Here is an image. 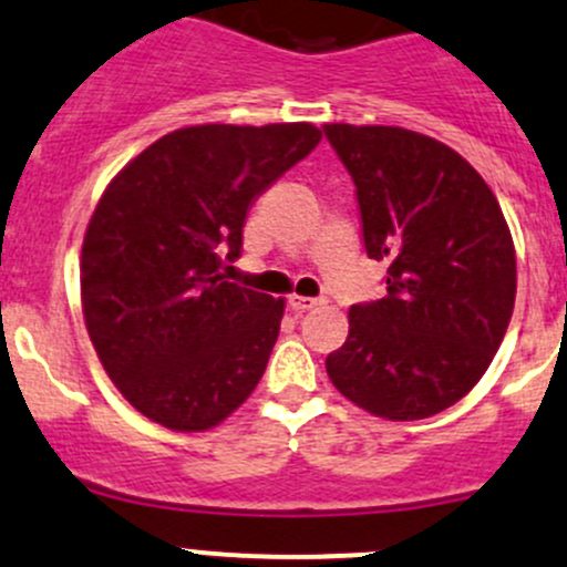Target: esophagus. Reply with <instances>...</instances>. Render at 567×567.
<instances>
[{"mask_svg": "<svg viewBox=\"0 0 567 567\" xmlns=\"http://www.w3.org/2000/svg\"><path fill=\"white\" fill-rule=\"evenodd\" d=\"M319 300H313V297H300V295H291L289 297V308L295 313H306L311 311V308H317Z\"/></svg>", "mask_w": 567, "mask_h": 567, "instance_id": "34e87169", "label": "esophagus"}]
</instances>
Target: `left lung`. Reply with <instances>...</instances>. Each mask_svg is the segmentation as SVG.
Here are the masks:
<instances>
[{"label": "left lung", "instance_id": "8db88e82", "mask_svg": "<svg viewBox=\"0 0 567 567\" xmlns=\"http://www.w3.org/2000/svg\"><path fill=\"white\" fill-rule=\"evenodd\" d=\"M358 185L363 240L388 295L349 308L327 377L360 410L423 420L492 365L516 302V248L497 196L456 150L395 125L327 122Z\"/></svg>", "mask_w": 567, "mask_h": 567}]
</instances>
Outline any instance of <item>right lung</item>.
Listing matches in <instances>:
<instances>
[{
  "mask_svg": "<svg viewBox=\"0 0 567 567\" xmlns=\"http://www.w3.org/2000/svg\"><path fill=\"white\" fill-rule=\"evenodd\" d=\"M322 138L311 122L190 125L116 172L81 245V311L114 388L172 431H207L267 369L284 297L224 281L250 202Z\"/></svg>",
  "mask_w": 567,
  "mask_h": 567,
  "instance_id": "obj_1",
  "label": "right lung"
}]
</instances>
